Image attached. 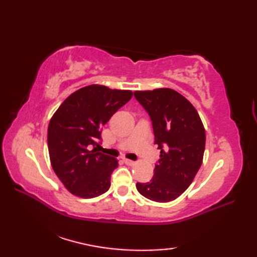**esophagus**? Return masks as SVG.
I'll list each match as a JSON object with an SVG mask.
<instances>
[{
  "mask_svg": "<svg viewBox=\"0 0 257 257\" xmlns=\"http://www.w3.org/2000/svg\"><path fill=\"white\" fill-rule=\"evenodd\" d=\"M123 161H124V163L127 166H135L136 165V162L135 161H133V160H129V159H123Z\"/></svg>",
  "mask_w": 257,
  "mask_h": 257,
  "instance_id": "34e87169",
  "label": "esophagus"
}]
</instances>
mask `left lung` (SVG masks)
I'll use <instances>...</instances> for the list:
<instances>
[{"instance_id":"left-lung-1","label":"left lung","mask_w":257,"mask_h":257,"mask_svg":"<svg viewBox=\"0 0 257 257\" xmlns=\"http://www.w3.org/2000/svg\"><path fill=\"white\" fill-rule=\"evenodd\" d=\"M135 97L148 111L155 144L161 150L154 177L136 187L145 198L166 203L179 198L199 171L205 148L204 125L192 103L171 88L136 90Z\"/></svg>"}]
</instances>
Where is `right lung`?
Segmentation results:
<instances>
[{"label":"right lung","instance_id":"obj_1","mask_svg":"<svg viewBox=\"0 0 257 257\" xmlns=\"http://www.w3.org/2000/svg\"><path fill=\"white\" fill-rule=\"evenodd\" d=\"M133 97L132 90L89 85L69 95L48 124L54 172L70 193L91 199L107 192L118 160L98 151L101 128ZM91 146L95 148L90 151Z\"/></svg>","mask_w":257,"mask_h":257}]
</instances>
